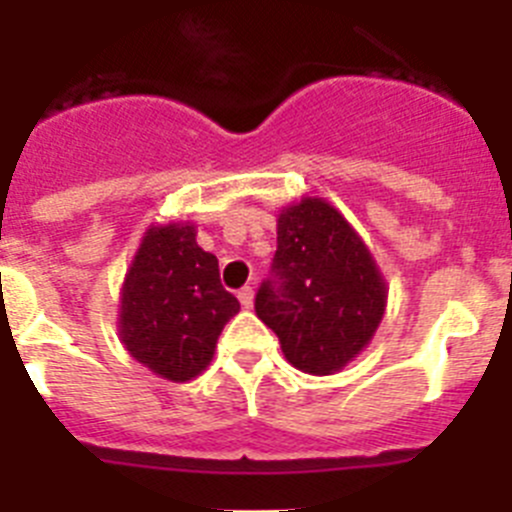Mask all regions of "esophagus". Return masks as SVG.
I'll use <instances>...</instances> for the list:
<instances>
[{"mask_svg": "<svg viewBox=\"0 0 512 512\" xmlns=\"http://www.w3.org/2000/svg\"><path fill=\"white\" fill-rule=\"evenodd\" d=\"M238 300H241V305L246 307H253V287H243V289H238Z\"/></svg>", "mask_w": 512, "mask_h": 512, "instance_id": "esophagus-1", "label": "esophagus"}]
</instances>
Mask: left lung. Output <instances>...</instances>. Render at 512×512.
Wrapping results in <instances>:
<instances>
[{
    "label": "left lung",
    "instance_id": "8db88e82",
    "mask_svg": "<svg viewBox=\"0 0 512 512\" xmlns=\"http://www.w3.org/2000/svg\"><path fill=\"white\" fill-rule=\"evenodd\" d=\"M271 274L256 295V315L295 369L336 374L372 343L387 282L354 225L323 197L279 210Z\"/></svg>",
    "mask_w": 512,
    "mask_h": 512
}]
</instances>
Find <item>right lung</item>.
<instances>
[{"label":"right lung","instance_id":"add662e5","mask_svg":"<svg viewBox=\"0 0 512 512\" xmlns=\"http://www.w3.org/2000/svg\"><path fill=\"white\" fill-rule=\"evenodd\" d=\"M238 310L192 223L151 225L122 282L117 330L135 361L169 382H189L210 366Z\"/></svg>","mask_w":512,"mask_h":512}]
</instances>
